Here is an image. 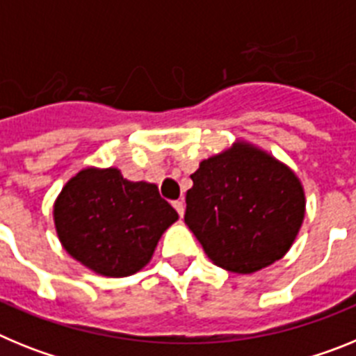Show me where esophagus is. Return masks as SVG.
<instances>
[{"label": "esophagus", "mask_w": 356, "mask_h": 356, "mask_svg": "<svg viewBox=\"0 0 356 356\" xmlns=\"http://www.w3.org/2000/svg\"><path fill=\"white\" fill-rule=\"evenodd\" d=\"M172 207H175V209H176V212L180 213V217H184V212H185V203H184V200L172 201Z\"/></svg>", "instance_id": "obj_1"}]
</instances>
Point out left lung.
Returning a JSON list of instances; mask_svg holds the SVG:
<instances>
[{
  "instance_id": "obj_1",
  "label": "left lung",
  "mask_w": 356,
  "mask_h": 356,
  "mask_svg": "<svg viewBox=\"0 0 356 356\" xmlns=\"http://www.w3.org/2000/svg\"><path fill=\"white\" fill-rule=\"evenodd\" d=\"M187 191L185 222L216 266L254 273L292 246L305 217L300 180L250 144L200 163Z\"/></svg>"
}]
</instances>
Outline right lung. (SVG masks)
<instances>
[{"mask_svg":"<svg viewBox=\"0 0 356 356\" xmlns=\"http://www.w3.org/2000/svg\"><path fill=\"white\" fill-rule=\"evenodd\" d=\"M176 210L146 181L118 169H83L62 188L55 226L72 259L103 276H130L149 262Z\"/></svg>","mask_w":356,"mask_h":356,"instance_id":"obj_1","label":"right lung"}]
</instances>
